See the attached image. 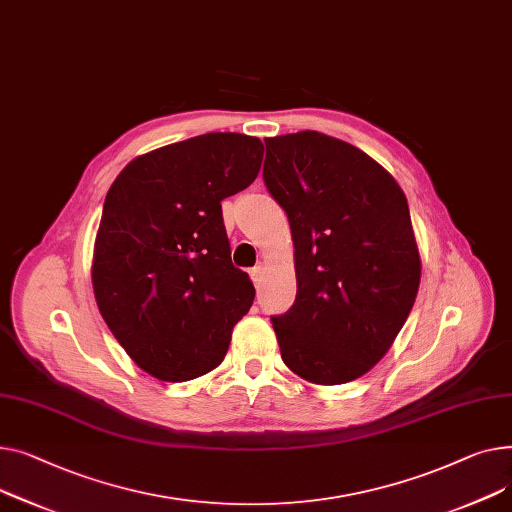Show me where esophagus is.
Wrapping results in <instances>:
<instances>
[{"label": "esophagus", "mask_w": 512, "mask_h": 512, "mask_svg": "<svg viewBox=\"0 0 512 512\" xmlns=\"http://www.w3.org/2000/svg\"><path fill=\"white\" fill-rule=\"evenodd\" d=\"M264 270H266V264H264V262H258V264L250 270V277H252L254 285H260V281H262V277H264Z\"/></svg>", "instance_id": "obj_1"}]
</instances>
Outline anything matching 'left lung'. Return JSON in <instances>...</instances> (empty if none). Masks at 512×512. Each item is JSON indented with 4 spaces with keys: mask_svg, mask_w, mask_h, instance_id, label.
Returning <instances> with one entry per match:
<instances>
[{
    "mask_svg": "<svg viewBox=\"0 0 512 512\" xmlns=\"http://www.w3.org/2000/svg\"><path fill=\"white\" fill-rule=\"evenodd\" d=\"M264 184L291 225L297 297L273 318L285 366L312 384L370 372L422 279L407 198L380 163L314 130L266 138Z\"/></svg>",
    "mask_w": 512,
    "mask_h": 512,
    "instance_id": "obj_1",
    "label": "left lung"
}]
</instances>
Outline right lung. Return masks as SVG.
<instances>
[{
  "label": "right lung",
  "mask_w": 512,
  "mask_h": 512,
  "mask_svg": "<svg viewBox=\"0 0 512 512\" xmlns=\"http://www.w3.org/2000/svg\"><path fill=\"white\" fill-rule=\"evenodd\" d=\"M256 136L210 132L150 150L111 184L93 250L99 312L134 364L163 382L215 370L252 302L231 264L221 200L260 171Z\"/></svg>",
  "instance_id": "1"
}]
</instances>
